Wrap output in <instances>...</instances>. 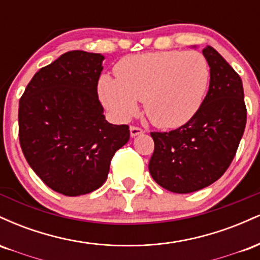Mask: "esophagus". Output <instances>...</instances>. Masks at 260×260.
<instances>
[{
	"instance_id": "34e87169",
	"label": "esophagus",
	"mask_w": 260,
	"mask_h": 260,
	"mask_svg": "<svg viewBox=\"0 0 260 260\" xmlns=\"http://www.w3.org/2000/svg\"><path fill=\"white\" fill-rule=\"evenodd\" d=\"M129 132H131V137H137V136H139V134H143V133H144V131H143L142 128H139V127L131 126V128H129Z\"/></svg>"
}]
</instances>
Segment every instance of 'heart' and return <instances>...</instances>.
<instances>
[{
    "instance_id": "obj_1",
    "label": "heart",
    "mask_w": 260,
    "mask_h": 260,
    "mask_svg": "<svg viewBox=\"0 0 260 260\" xmlns=\"http://www.w3.org/2000/svg\"><path fill=\"white\" fill-rule=\"evenodd\" d=\"M116 79L103 77L99 95L118 121L144 112L154 126L172 129L186 124L201 109L210 82V67L201 52L177 50L127 56L113 68Z\"/></svg>"
}]
</instances>
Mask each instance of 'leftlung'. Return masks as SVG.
<instances>
[{"mask_svg": "<svg viewBox=\"0 0 260 260\" xmlns=\"http://www.w3.org/2000/svg\"><path fill=\"white\" fill-rule=\"evenodd\" d=\"M203 55L210 67V84L201 109L171 132H151L155 148L149 171L157 184L174 193L210 186L234 160L247 121L242 80L214 47Z\"/></svg>", "mask_w": 260, "mask_h": 260, "instance_id": "obj_1", "label": "left lung"}]
</instances>
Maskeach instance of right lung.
Segmentation results:
<instances>
[{"label": "right lung", "instance_id": "1", "mask_svg": "<svg viewBox=\"0 0 260 260\" xmlns=\"http://www.w3.org/2000/svg\"><path fill=\"white\" fill-rule=\"evenodd\" d=\"M104 56L68 51L34 74L19 100V142L41 181L63 196L98 189L129 140L127 124L105 120L98 98Z\"/></svg>", "mask_w": 260, "mask_h": 260}]
</instances>
